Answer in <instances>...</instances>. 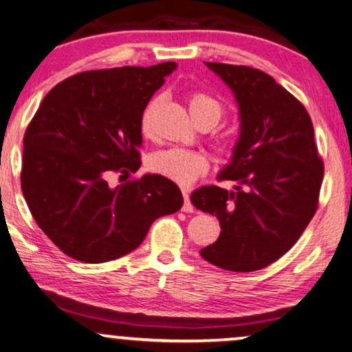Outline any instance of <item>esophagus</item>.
Listing matches in <instances>:
<instances>
[{
    "label": "esophagus",
    "mask_w": 352,
    "mask_h": 352,
    "mask_svg": "<svg viewBox=\"0 0 352 352\" xmlns=\"http://www.w3.org/2000/svg\"><path fill=\"white\" fill-rule=\"evenodd\" d=\"M182 193H184V200H185V204H184V207H182V210H184V212H187V213H193V212H195V207H193L192 201H190L188 190H184Z\"/></svg>",
    "instance_id": "obj_1"
}]
</instances>
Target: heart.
<instances>
[{
	"instance_id": "b5f03b06",
	"label": "heart",
	"mask_w": 352,
	"mask_h": 352,
	"mask_svg": "<svg viewBox=\"0 0 352 352\" xmlns=\"http://www.w3.org/2000/svg\"><path fill=\"white\" fill-rule=\"evenodd\" d=\"M188 111L192 119L195 120L200 127L207 125L213 127L220 122V119L225 114L223 104L212 94L204 91H193L188 94ZM164 98L162 96H155L147 102L144 107L142 114H140V134L145 139H153L157 134V116H159L160 109H162ZM215 147L218 152L227 153L232 151L233 142L228 135L217 137ZM210 167L207 155L200 152L185 151V148L172 147L165 148L152 153L148 159V168L157 175H162L165 179L175 182L179 185H190L201 175H205Z\"/></svg>"
}]
</instances>
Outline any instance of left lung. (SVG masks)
Returning a JSON list of instances; mask_svg holds the SVG:
<instances>
[{
	"mask_svg": "<svg viewBox=\"0 0 352 352\" xmlns=\"http://www.w3.org/2000/svg\"><path fill=\"white\" fill-rule=\"evenodd\" d=\"M235 92L241 135L232 164L190 200L220 221V236L201 258L228 272H256L296 243L319 204L324 164L306 107L266 72L250 66L207 63Z\"/></svg>",
	"mask_w": 352,
	"mask_h": 352,
	"instance_id": "obj_1",
	"label": "left lung"
}]
</instances>
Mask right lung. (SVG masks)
<instances>
[{
    "label": "right lung",
    "mask_w": 352,
    "mask_h": 352,
    "mask_svg": "<svg viewBox=\"0 0 352 352\" xmlns=\"http://www.w3.org/2000/svg\"><path fill=\"white\" fill-rule=\"evenodd\" d=\"M177 64L86 71L56 84L24 132L21 190L38 227L67 256L104 263L131 253L159 217L179 212L162 175L111 187L140 167V114Z\"/></svg>",
    "instance_id": "obj_1"
}]
</instances>
